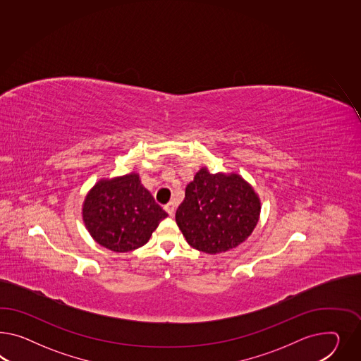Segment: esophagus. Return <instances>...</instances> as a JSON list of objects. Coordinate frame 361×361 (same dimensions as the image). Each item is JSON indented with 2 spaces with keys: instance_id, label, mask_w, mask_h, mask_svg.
<instances>
[{
  "instance_id": "esophagus-1",
  "label": "esophagus",
  "mask_w": 361,
  "mask_h": 361,
  "mask_svg": "<svg viewBox=\"0 0 361 361\" xmlns=\"http://www.w3.org/2000/svg\"><path fill=\"white\" fill-rule=\"evenodd\" d=\"M164 209H166V212L169 214V216H173V215H175V202H172V201H171L169 204H166V205L164 206Z\"/></svg>"
}]
</instances>
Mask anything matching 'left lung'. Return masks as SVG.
Wrapping results in <instances>:
<instances>
[{
  "mask_svg": "<svg viewBox=\"0 0 361 361\" xmlns=\"http://www.w3.org/2000/svg\"><path fill=\"white\" fill-rule=\"evenodd\" d=\"M260 198L242 176L210 173L202 166L186 185L176 222L186 242L206 254L233 250L252 234Z\"/></svg>",
  "mask_w": 361,
  "mask_h": 361,
  "instance_id": "left-lung-1",
  "label": "left lung"
}]
</instances>
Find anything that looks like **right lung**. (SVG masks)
Listing matches in <instances>:
<instances>
[{
	"instance_id": "obj_1",
	"label": "right lung",
	"mask_w": 361,
	"mask_h": 361,
	"mask_svg": "<svg viewBox=\"0 0 361 361\" xmlns=\"http://www.w3.org/2000/svg\"><path fill=\"white\" fill-rule=\"evenodd\" d=\"M166 216L135 172L99 180L82 205L89 234L114 252H128L145 245Z\"/></svg>"
}]
</instances>
